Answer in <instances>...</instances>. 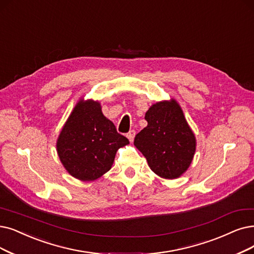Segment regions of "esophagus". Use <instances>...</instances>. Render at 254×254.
<instances>
[{"mask_svg": "<svg viewBox=\"0 0 254 254\" xmlns=\"http://www.w3.org/2000/svg\"><path fill=\"white\" fill-rule=\"evenodd\" d=\"M126 136L128 137V139H129L130 143H132L133 139H134V136H135V131H134V130H130L129 132L127 133V135H126Z\"/></svg>", "mask_w": 254, "mask_h": 254, "instance_id": "esophagus-1", "label": "esophagus"}]
</instances>
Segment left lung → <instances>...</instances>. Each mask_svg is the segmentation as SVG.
Segmentation results:
<instances>
[{"label": "left lung", "mask_w": 254, "mask_h": 254, "mask_svg": "<svg viewBox=\"0 0 254 254\" xmlns=\"http://www.w3.org/2000/svg\"><path fill=\"white\" fill-rule=\"evenodd\" d=\"M148 125L135 135L134 146L150 169L165 179H176L190 168L196 151V136L175 99L151 105Z\"/></svg>", "instance_id": "obj_1"}]
</instances>
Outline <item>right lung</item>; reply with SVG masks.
<instances>
[{
    "label": "right lung",
    "mask_w": 254,
    "mask_h": 254,
    "mask_svg": "<svg viewBox=\"0 0 254 254\" xmlns=\"http://www.w3.org/2000/svg\"><path fill=\"white\" fill-rule=\"evenodd\" d=\"M129 140L102 113L99 101L80 99L56 141V150L69 175L94 181L113 167L117 151Z\"/></svg>",
    "instance_id": "obj_1"
}]
</instances>
